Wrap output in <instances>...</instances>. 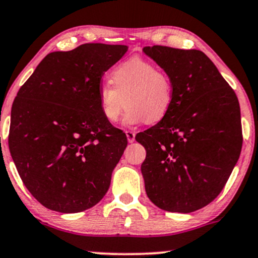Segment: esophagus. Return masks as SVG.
<instances>
[{"label": "esophagus", "mask_w": 258, "mask_h": 258, "mask_svg": "<svg viewBox=\"0 0 258 258\" xmlns=\"http://www.w3.org/2000/svg\"><path fill=\"white\" fill-rule=\"evenodd\" d=\"M126 137H127V140H128V143H133L136 138V133L133 131H126Z\"/></svg>", "instance_id": "esophagus-1"}]
</instances>
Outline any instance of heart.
<instances>
[{"instance_id": "obj_1", "label": "heart", "mask_w": 258, "mask_h": 258, "mask_svg": "<svg viewBox=\"0 0 258 258\" xmlns=\"http://www.w3.org/2000/svg\"><path fill=\"white\" fill-rule=\"evenodd\" d=\"M110 83L97 91L100 112L108 122H118L126 105L128 125L161 122L174 103V87L167 73L142 57H132L114 68Z\"/></svg>"}]
</instances>
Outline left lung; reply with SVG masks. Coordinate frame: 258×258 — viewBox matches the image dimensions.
Here are the masks:
<instances>
[{
	"mask_svg": "<svg viewBox=\"0 0 258 258\" xmlns=\"http://www.w3.org/2000/svg\"><path fill=\"white\" fill-rule=\"evenodd\" d=\"M171 78L174 103L161 122L136 136L144 146L145 190L161 210L207 206L229 180L243 144L239 102L202 51L143 48Z\"/></svg>",
	"mask_w": 258,
	"mask_h": 258,
	"instance_id": "left-lung-1",
	"label": "left lung"
}]
</instances>
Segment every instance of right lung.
I'll list each match as a JSON object with an SVG mask.
<instances>
[{"label": "right lung", "instance_id": "1", "mask_svg": "<svg viewBox=\"0 0 258 258\" xmlns=\"http://www.w3.org/2000/svg\"><path fill=\"white\" fill-rule=\"evenodd\" d=\"M127 48L83 44L51 52L13 102L9 151L26 188L48 210L78 213L108 190L127 138L102 116L97 91Z\"/></svg>", "mask_w": 258, "mask_h": 258}]
</instances>
